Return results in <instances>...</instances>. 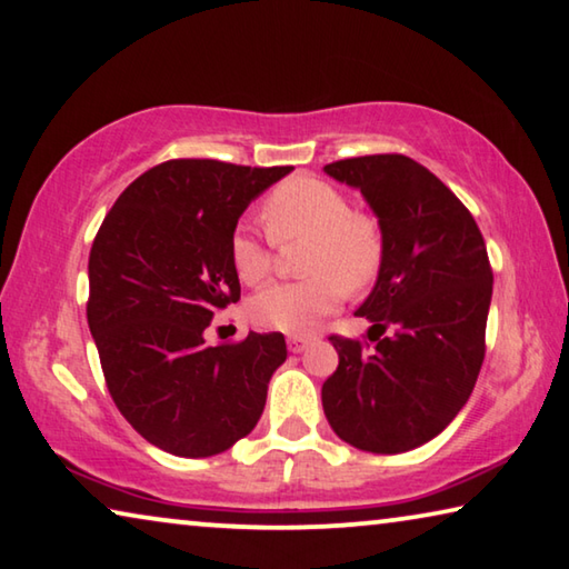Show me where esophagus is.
<instances>
[{
	"label": "esophagus",
	"mask_w": 569,
	"mask_h": 569,
	"mask_svg": "<svg viewBox=\"0 0 569 569\" xmlns=\"http://www.w3.org/2000/svg\"><path fill=\"white\" fill-rule=\"evenodd\" d=\"M310 338H302V335H292V338H287V348H290V352H302L307 350V346H310Z\"/></svg>",
	"instance_id": "esophagus-1"
}]
</instances>
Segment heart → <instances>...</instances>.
Returning a JSON list of instances; mask_svg holds the SVG:
<instances>
[{
	"label": "heart",
	"mask_w": 569,
	"mask_h": 569,
	"mask_svg": "<svg viewBox=\"0 0 569 569\" xmlns=\"http://www.w3.org/2000/svg\"><path fill=\"white\" fill-rule=\"evenodd\" d=\"M264 221L274 239L307 237L302 269L292 282L267 284L247 305L249 320L267 330L302 335L325 315L338 310L342 284L362 290L380 267L383 237L378 221L350 211L338 186L312 176H297L269 193ZM229 259L244 284H259L269 274V249L249 227H237L229 239Z\"/></svg>",
	"instance_id": "heart-1"
}]
</instances>
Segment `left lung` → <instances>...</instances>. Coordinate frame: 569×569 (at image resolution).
<instances>
[{
    "instance_id": "1",
    "label": "left lung",
    "mask_w": 569,
    "mask_h": 569,
    "mask_svg": "<svg viewBox=\"0 0 569 569\" xmlns=\"http://www.w3.org/2000/svg\"><path fill=\"white\" fill-rule=\"evenodd\" d=\"M325 173L362 193L383 237L376 284L356 310L379 332L368 330L376 348L332 335L340 362L322 383L325 416L360 451H411L453 421L477 383L495 284L487 244L413 158H346Z\"/></svg>"
}]
</instances>
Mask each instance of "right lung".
Returning a JSON list of instances; mask_svg holds the SVG:
<instances>
[{
    "mask_svg": "<svg viewBox=\"0 0 569 569\" xmlns=\"http://www.w3.org/2000/svg\"><path fill=\"white\" fill-rule=\"evenodd\" d=\"M292 166L181 158L128 186L90 249L88 325L110 396L148 443L186 459L251 433L287 358L282 332L207 346L213 312L239 300L229 239Z\"/></svg>",
    "mask_w": 569,
    "mask_h": 569,
    "instance_id": "obj_1",
    "label": "right lung"
}]
</instances>
